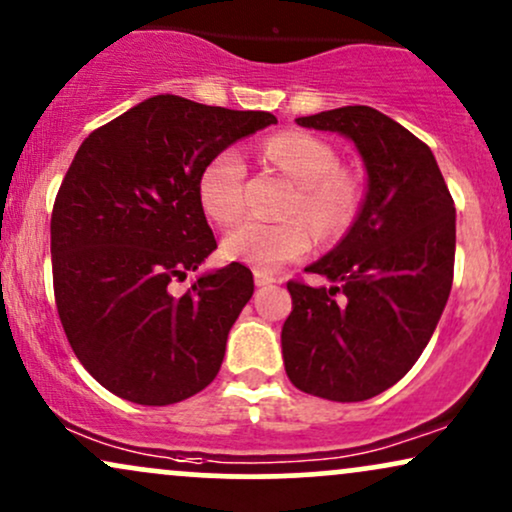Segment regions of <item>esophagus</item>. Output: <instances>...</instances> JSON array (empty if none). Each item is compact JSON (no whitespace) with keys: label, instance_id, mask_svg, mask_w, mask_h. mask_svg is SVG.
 I'll list each match as a JSON object with an SVG mask.
<instances>
[{"label":"esophagus","instance_id":"esophagus-1","mask_svg":"<svg viewBox=\"0 0 512 512\" xmlns=\"http://www.w3.org/2000/svg\"><path fill=\"white\" fill-rule=\"evenodd\" d=\"M254 282H256V287H268V285H273L275 278L273 275L263 273V270H254Z\"/></svg>","mask_w":512,"mask_h":512}]
</instances>
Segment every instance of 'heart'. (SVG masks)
Masks as SVG:
<instances>
[{
  "instance_id": "b5f03b06",
  "label": "heart",
  "mask_w": 512,
  "mask_h": 512,
  "mask_svg": "<svg viewBox=\"0 0 512 512\" xmlns=\"http://www.w3.org/2000/svg\"><path fill=\"white\" fill-rule=\"evenodd\" d=\"M263 155L297 182L287 220L251 218L227 232L222 251L232 261L273 273L290 261L309 256L321 237H338L350 225L357 191L338 170V155L321 138L306 131H282L263 143ZM246 162L239 148H222L201 167L198 198L208 218L220 225L237 220L244 210ZM317 230L314 231L313 227Z\"/></svg>"
}]
</instances>
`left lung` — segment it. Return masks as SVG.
<instances>
[{
	"instance_id": "obj_1",
	"label": "left lung",
	"mask_w": 512,
	"mask_h": 512,
	"mask_svg": "<svg viewBox=\"0 0 512 512\" xmlns=\"http://www.w3.org/2000/svg\"><path fill=\"white\" fill-rule=\"evenodd\" d=\"M357 146L366 196L340 244L311 263L328 287L290 280L282 359L299 390L362 402L412 369L446 309L455 266V203L434 153L366 105L299 117Z\"/></svg>"
}]
</instances>
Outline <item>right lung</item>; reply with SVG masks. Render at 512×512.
<instances>
[{
	"instance_id": "right-lung-1",
	"label": "right lung",
	"mask_w": 512,
	"mask_h": 512,
	"mask_svg": "<svg viewBox=\"0 0 512 512\" xmlns=\"http://www.w3.org/2000/svg\"><path fill=\"white\" fill-rule=\"evenodd\" d=\"M270 124V112L155 95L78 148L52 208L54 302L78 362L110 393L172 405L218 376L254 275L230 263L182 294L174 282L218 249L201 167Z\"/></svg>"
}]
</instances>
